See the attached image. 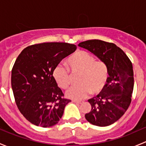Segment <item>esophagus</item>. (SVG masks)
I'll list each match as a JSON object with an SVG mask.
<instances>
[{"mask_svg":"<svg viewBox=\"0 0 146 146\" xmlns=\"http://www.w3.org/2000/svg\"><path fill=\"white\" fill-rule=\"evenodd\" d=\"M73 102H74V103H76V104H82V102H83L82 101H79V100H73L72 101Z\"/></svg>","mask_w":146,"mask_h":146,"instance_id":"obj_1","label":"esophagus"}]
</instances>
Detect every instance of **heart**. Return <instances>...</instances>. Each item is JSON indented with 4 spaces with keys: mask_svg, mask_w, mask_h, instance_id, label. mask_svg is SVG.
Returning <instances> with one entry per match:
<instances>
[{
    "mask_svg": "<svg viewBox=\"0 0 146 146\" xmlns=\"http://www.w3.org/2000/svg\"><path fill=\"white\" fill-rule=\"evenodd\" d=\"M66 65L72 76L78 75V85L72 87L66 92V96L68 98L83 99L90 92L92 95H97L104 89L109 78L108 68L103 61H95L93 55L80 50L66 60ZM71 74L61 64L54 68L52 73L57 85L64 90L67 89L71 83Z\"/></svg>",
    "mask_w": 146,
    "mask_h": 146,
    "instance_id": "b5f03b06",
    "label": "heart"
}]
</instances>
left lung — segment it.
Wrapping results in <instances>:
<instances>
[{"label": "left lung", "instance_id": "left-lung-1", "mask_svg": "<svg viewBox=\"0 0 146 146\" xmlns=\"http://www.w3.org/2000/svg\"><path fill=\"white\" fill-rule=\"evenodd\" d=\"M78 46L96 56L109 70L104 89L88 100L91 110L85 114V119L95 126H110L124 114L131 104L134 84L133 66L126 54L113 43L92 39Z\"/></svg>", "mask_w": 146, "mask_h": 146}]
</instances>
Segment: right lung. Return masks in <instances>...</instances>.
<instances>
[{
    "label": "right lung",
    "mask_w": 146,
    "mask_h": 146,
    "mask_svg": "<svg viewBox=\"0 0 146 146\" xmlns=\"http://www.w3.org/2000/svg\"><path fill=\"white\" fill-rule=\"evenodd\" d=\"M76 49V45L63 42L38 44L26 47L16 59L12 70V89L19 110L32 124L54 126L71 102L63 98L52 73L61 60Z\"/></svg>",
    "instance_id": "add662e5"
}]
</instances>
